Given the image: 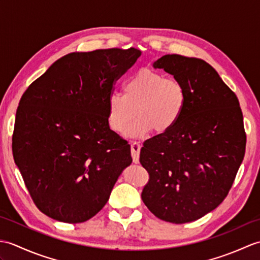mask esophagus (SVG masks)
<instances>
[{
	"label": "esophagus",
	"instance_id": "esophagus-1",
	"mask_svg": "<svg viewBox=\"0 0 260 260\" xmlns=\"http://www.w3.org/2000/svg\"><path fill=\"white\" fill-rule=\"evenodd\" d=\"M131 152H132V157H133V162L139 163L140 162V152H141V144L139 142L132 143Z\"/></svg>",
	"mask_w": 260,
	"mask_h": 260
}]
</instances>
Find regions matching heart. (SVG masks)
<instances>
[{
	"label": "heart",
	"instance_id": "heart-1",
	"mask_svg": "<svg viewBox=\"0 0 260 260\" xmlns=\"http://www.w3.org/2000/svg\"><path fill=\"white\" fill-rule=\"evenodd\" d=\"M124 93L112 92L107 98V119L116 133L143 137L154 129L167 133L179 123L183 115L187 92L183 82L168 78L159 71L144 68L128 77L124 82Z\"/></svg>",
	"mask_w": 260,
	"mask_h": 260
}]
</instances>
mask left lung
<instances>
[{"label": "left lung", "mask_w": 260, "mask_h": 260, "mask_svg": "<svg viewBox=\"0 0 260 260\" xmlns=\"http://www.w3.org/2000/svg\"><path fill=\"white\" fill-rule=\"evenodd\" d=\"M153 66L183 82L187 101L172 129L143 144L150 180L142 200L164 221L191 222L228 196L245 156L244 117L236 93L204 60L165 54Z\"/></svg>", "instance_id": "left-lung-1"}]
</instances>
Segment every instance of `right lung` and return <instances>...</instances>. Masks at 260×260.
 <instances>
[{
	"instance_id": "obj_1",
	"label": "right lung",
	"mask_w": 260,
	"mask_h": 260,
	"mask_svg": "<svg viewBox=\"0 0 260 260\" xmlns=\"http://www.w3.org/2000/svg\"><path fill=\"white\" fill-rule=\"evenodd\" d=\"M141 53L135 48L69 53L22 95L13 157L33 202L48 217L89 220L132 163L131 145L109 128L107 98Z\"/></svg>"
}]
</instances>
